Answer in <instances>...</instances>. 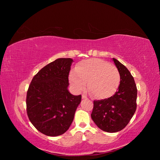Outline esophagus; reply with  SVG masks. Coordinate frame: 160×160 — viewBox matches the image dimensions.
<instances>
[{
    "instance_id": "obj_1",
    "label": "esophagus",
    "mask_w": 160,
    "mask_h": 160,
    "mask_svg": "<svg viewBox=\"0 0 160 160\" xmlns=\"http://www.w3.org/2000/svg\"><path fill=\"white\" fill-rule=\"evenodd\" d=\"M82 99H88V98H87L86 95H82Z\"/></svg>"
}]
</instances>
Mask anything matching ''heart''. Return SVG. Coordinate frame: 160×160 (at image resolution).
Here are the masks:
<instances>
[{
  "label": "heart",
  "mask_w": 160,
  "mask_h": 160,
  "mask_svg": "<svg viewBox=\"0 0 160 160\" xmlns=\"http://www.w3.org/2000/svg\"><path fill=\"white\" fill-rule=\"evenodd\" d=\"M69 79L73 88L83 90L88 82V89L95 98L112 96L119 88L120 74L117 67L98 59L82 61L71 72Z\"/></svg>",
  "instance_id": "heart-1"
}]
</instances>
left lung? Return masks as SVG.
Returning a JSON list of instances; mask_svg holds the SVG:
<instances>
[{
    "label": "left lung",
    "mask_w": 160,
    "mask_h": 160,
    "mask_svg": "<svg viewBox=\"0 0 160 160\" xmlns=\"http://www.w3.org/2000/svg\"><path fill=\"white\" fill-rule=\"evenodd\" d=\"M120 74V84L108 99L95 100L91 118L99 129L109 133L122 130L129 122L137 108L138 90L134 79L123 64L113 58Z\"/></svg>",
    "instance_id": "obj_1"
}]
</instances>
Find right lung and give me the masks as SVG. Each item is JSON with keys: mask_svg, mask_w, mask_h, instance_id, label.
I'll use <instances>...</instances> for the list:
<instances>
[{"mask_svg": "<svg viewBox=\"0 0 160 160\" xmlns=\"http://www.w3.org/2000/svg\"><path fill=\"white\" fill-rule=\"evenodd\" d=\"M73 60L60 58L34 76L27 94V112L35 128L48 136H58L69 128L81 95L68 90L69 75Z\"/></svg>", "mask_w": 160, "mask_h": 160, "instance_id": "right-lung-1", "label": "right lung"}]
</instances>
